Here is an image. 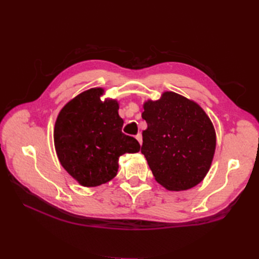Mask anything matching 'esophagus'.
I'll list each match as a JSON object with an SVG mask.
<instances>
[{
  "label": "esophagus",
  "instance_id": "esophagus-1",
  "mask_svg": "<svg viewBox=\"0 0 259 259\" xmlns=\"http://www.w3.org/2000/svg\"><path fill=\"white\" fill-rule=\"evenodd\" d=\"M136 139L138 140V143H139L140 145L143 144V136H142V134H140V133H139V134L136 135Z\"/></svg>",
  "mask_w": 259,
  "mask_h": 259
}]
</instances>
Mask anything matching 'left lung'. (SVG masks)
<instances>
[{"label": "left lung", "mask_w": 259, "mask_h": 259, "mask_svg": "<svg viewBox=\"0 0 259 259\" xmlns=\"http://www.w3.org/2000/svg\"><path fill=\"white\" fill-rule=\"evenodd\" d=\"M142 153L156 182L170 191L197 186L210 167L216 147L213 124L194 101L173 92L148 100Z\"/></svg>", "instance_id": "8db88e82"}]
</instances>
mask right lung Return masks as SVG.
<instances>
[{
    "instance_id": "obj_1",
    "label": "right lung",
    "mask_w": 259,
    "mask_h": 259,
    "mask_svg": "<svg viewBox=\"0 0 259 259\" xmlns=\"http://www.w3.org/2000/svg\"><path fill=\"white\" fill-rule=\"evenodd\" d=\"M103 89H91L61 109L54 143L61 165L84 187L108 183L117 173L119 158L138 152L137 140L122 133L116 100H100Z\"/></svg>"
}]
</instances>
